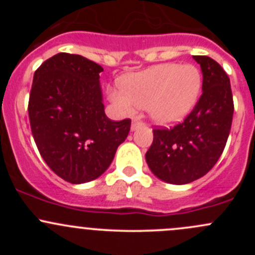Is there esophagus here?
Masks as SVG:
<instances>
[{"label":"esophagus","instance_id":"1","mask_svg":"<svg viewBox=\"0 0 255 255\" xmlns=\"http://www.w3.org/2000/svg\"><path fill=\"white\" fill-rule=\"evenodd\" d=\"M142 126H144V123L140 122V121H133L132 126H130V129L135 130V129H137V128L142 127Z\"/></svg>","mask_w":255,"mask_h":255}]
</instances>
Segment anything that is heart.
Returning <instances> with one entry per match:
<instances>
[{
	"mask_svg": "<svg viewBox=\"0 0 255 255\" xmlns=\"http://www.w3.org/2000/svg\"><path fill=\"white\" fill-rule=\"evenodd\" d=\"M201 86V71L195 65L163 64L125 75L120 87H110L109 97L121 112L145 107L151 120L171 125L192 111Z\"/></svg>",
	"mask_w": 255,
	"mask_h": 255,
	"instance_id": "1",
	"label": "heart"
}]
</instances>
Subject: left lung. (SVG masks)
Returning a JSON list of instances; mask_svg holds the SVG:
<instances>
[{"instance_id":"obj_1","label":"left lung","mask_w":255,"mask_h":255,"mask_svg":"<svg viewBox=\"0 0 255 255\" xmlns=\"http://www.w3.org/2000/svg\"><path fill=\"white\" fill-rule=\"evenodd\" d=\"M192 58L201 66L202 95L181 123L153 129V143L145 153L151 173L169 184H189L206 175L220 159L232 126L230 78L210 56Z\"/></svg>"}]
</instances>
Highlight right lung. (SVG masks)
I'll list each match as a JSON object with an SVG mask.
<instances>
[{"instance_id":"right-lung-1","label":"right lung","mask_w":255,"mask_h":255,"mask_svg":"<svg viewBox=\"0 0 255 255\" xmlns=\"http://www.w3.org/2000/svg\"><path fill=\"white\" fill-rule=\"evenodd\" d=\"M101 65L59 53L35 70L28 102L40 155L58 176L82 184L101 176L127 138L130 120L111 121L100 86Z\"/></svg>"}]
</instances>
